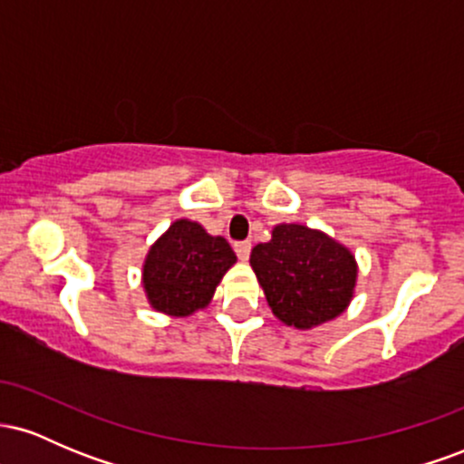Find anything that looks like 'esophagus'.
I'll return each instance as SVG.
<instances>
[{
  "instance_id": "1",
  "label": "esophagus",
  "mask_w": 464,
  "mask_h": 464,
  "mask_svg": "<svg viewBox=\"0 0 464 464\" xmlns=\"http://www.w3.org/2000/svg\"><path fill=\"white\" fill-rule=\"evenodd\" d=\"M233 248H236L237 257L242 259V262H246L248 255H250V242H236L233 244Z\"/></svg>"
}]
</instances>
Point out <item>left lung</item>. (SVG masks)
I'll list each match as a JSON object with an SVG mask.
<instances>
[{"label":"left lung","mask_w":464,"mask_h":464,"mask_svg":"<svg viewBox=\"0 0 464 464\" xmlns=\"http://www.w3.org/2000/svg\"><path fill=\"white\" fill-rule=\"evenodd\" d=\"M250 266L281 323L312 329L334 321L353 299L358 264L347 246L303 225H276L257 244Z\"/></svg>","instance_id":"8db88e82"}]
</instances>
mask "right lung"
Returning a JSON list of instances; mask_svg holds the SVG:
<instances>
[{
    "label": "right lung",
    "instance_id": "add662e5",
    "mask_svg": "<svg viewBox=\"0 0 464 464\" xmlns=\"http://www.w3.org/2000/svg\"><path fill=\"white\" fill-rule=\"evenodd\" d=\"M237 262L220 236H209L198 222L180 218L152 244L143 262V290L152 310L174 318L207 307L222 276Z\"/></svg>",
    "mask_w": 464,
    "mask_h": 464
}]
</instances>
